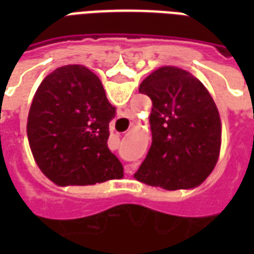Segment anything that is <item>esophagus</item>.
Instances as JSON below:
<instances>
[{
	"instance_id": "obj_1",
	"label": "esophagus",
	"mask_w": 254,
	"mask_h": 254,
	"mask_svg": "<svg viewBox=\"0 0 254 254\" xmlns=\"http://www.w3.org/2000/svg\"><path fill=\"white\" fill-rule=\"evenodd\" d=\"M125 173L130 176V174L134 173V167H133V166H127V167H125Z\"/></svg>"
}]
</instances>
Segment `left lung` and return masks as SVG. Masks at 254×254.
Masks as SVG:
<instances>
[{
	"instance_id": "obj_1",
	"label": "left lung",
	"mask_w": 254,
	"mask_h": 254,
	"mask_svg": "<svg viewBox=\"0 0 254 254\" xmlns=\"http://www.w3.org/2000/svg\"><path fill=\"white\" fill-rule=\"evenodd\" d=\"M138 91L152 100V144L134 178L166 190L201 185L218 163L222 122L204 84L185 69L162 66Z\"/></svg>"
}]
</instances>
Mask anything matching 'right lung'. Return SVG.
<instances>
[{
    "label": "right lung",
    "mask_w": 254,
    "mask_h": 254,
    "mask_svg": "<svg viewBox=\"0 0 254 254\" xmlns=\"http://www.w3.org/2000/svg\"><path fill=\"white\" fill-rule=\"evenodd\" d=\"M116 107L99 77L64 65L42 80L31 103L27 137L36 165L58 187L121 180L124 167L107 147Z\"/></svg>",
    "instance_id": "obj_1"
}]
</instances>
